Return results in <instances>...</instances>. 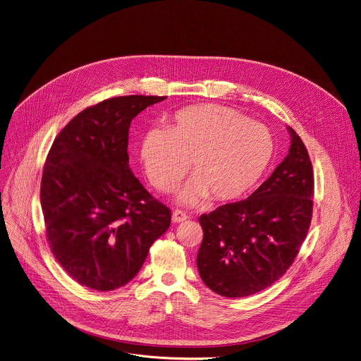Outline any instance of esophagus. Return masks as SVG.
<instances>
[{
  "label": "esophagus",
  "mask_w": 361,
  "mask_h": 361,
  "mask_svg": "<svg viewBox=\"0 0 361 361\" xmlns=\"http://www.w3.org/2000/svg\"><path fill=\"white\" fill-rule=\"evenodd\" d=\"M187 219H188V216H187L184 212H181V210L173 212V216H171L173 223H183V221H185Z\"/></svg>",
  "instance_id": "34e87169"
}]
</instances>
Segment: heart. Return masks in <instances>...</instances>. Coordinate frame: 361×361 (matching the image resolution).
I'll return each instance as SVG.
<instances>
[{
  "mask_svg": "<svg viewBox=\"0 0 361 361\" xmlns=\"http://www.w3.org/2000/svg\"><path fill=\"white\" fill-rule=\"evenodd\" d=\"M274 154L270 131L243 114L220 106L187 107L149 130L140 157L149 183L159 191H173L188 161L194 177L180 192L181 202L210 198L228 202L245 195L260 181Z\"/></svg>",
  "mask_w": 361,
  "mask_h": 361,
  "instance_id": "obj_1",
  "label": "heart"
}]
</instances>
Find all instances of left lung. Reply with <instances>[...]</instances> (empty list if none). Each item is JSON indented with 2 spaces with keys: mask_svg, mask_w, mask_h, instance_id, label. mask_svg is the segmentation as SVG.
I'll return each mask as SVG.
<instances>
[{
  "mask_svg": "<svg viewBox=\"0 0 361 361\" xmlns=\"http://www.w3.org/2000/svg\"><path fill=\"white\" fill-rule=\"evenodd\" d=\"M287 157L247 200L200 216L201 280L224 297H247L277 281L293 264L313 214L314 176L291 127Z\"/></svg>",
  "mask_w": 361,
  "mask_h": 361,
  "instance_id": "8db88e82",
  "label": "left lung"
}]
</instances>
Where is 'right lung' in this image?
<instances>
[{
    "label": "right lung",
    "mask_w": 361,
    "mask_h": 361,
    "mask_svg": "<svg viewBox=\"0 0 361 361\" xmlns=\"http://www.w3.org/2000/svg\"><path fill=\"white\" fill-rule=\"evenodd\" d=\"M166 98L101 101L77 114L51 145L39 192L47 240L81 286L97 291L126 286L170 227V209L133 174L127 152L133 118Z\"/></svg>",
    "instance_id": "add662e5"
}]
</instances>
